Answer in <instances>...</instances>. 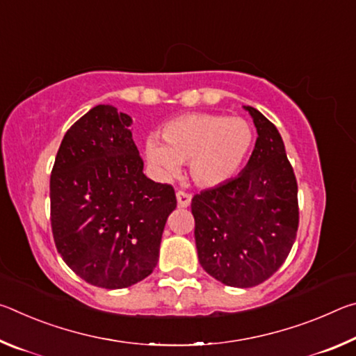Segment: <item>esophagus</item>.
Masks as SVG:
<instances>
[{"instance_id": "1", "label": "esophagus", "mask_w": 356, "mask_h": 356, "mask_svg": "<svg viewBox=\"0 0 356 356\" xmlns=\"http://www.w3.org/2000/svg\"><path fill=\"white\" fill-rule=\"evenodd\" d=\"M176 197H177L179 207H188L190 206V202H191V195H190V193H186L184 190H177Z\"/></svg>"}]
</instances>
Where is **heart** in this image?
<instances>
[{
    "instance_id": "1",
    "label": "heart",
    "mask_w": 356,
    "mask_h": 356,
    "mask_svg": "<svg viewBox=\"0 0 356 356\" xmlns=\"http://www.w3.org/2000/svg\"><path fill=\"white\" fill-rule=\"evenodd\" d=\"M161 138L149 136L146 155L161 177L174 176L180 163H188L193 182L216 186L242 168L254 143L248 120L225 114L191 113L168 122Z\"/></svg>"
}]
</instances>
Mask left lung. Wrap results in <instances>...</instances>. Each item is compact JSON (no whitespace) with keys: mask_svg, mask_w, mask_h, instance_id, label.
I'll return each mask as SVG.
<instances>
[{"mask_svg":"<svg viewBox=\"0 0 356 356\" xmlns=\"http://www.w3.org/2000/svg\"><path fill=\"white\" fill-rule=\"evenodd\" d=\"M257 130L248 163L227 182L191 200L200 264L215 280L252 287L268 280L292 250L298 186L278 129L245 106Z\"/></svg>","mask_w":356,"mask_h":356,"instance_id":"8db88e82","label":"left lung"}]
</instances>
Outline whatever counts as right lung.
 I'll return each instance as SVG.
<instances>
[{
    "label": "right lung",
    "mask_w": 356,
    "mask_h": 356,
    "mask_svg": "<svg viewBox=\"0 0 356 356\" xmlns=\"http://www.w3.org/2000/svg\"><path fill=\"white\" fill-rule=\"evenodd\" d=\"M143 166L131 118L111 105L94 106L63 138L50 177L51 231L63 261L89 284L134 286L159 262L177 200Z\"/></svg>",
    "instance_id": "1"
}]
</instances>
